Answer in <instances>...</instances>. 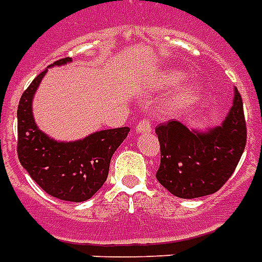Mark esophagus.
Returning <instances> with one entry per match:
<instances>
[{
    "instance_id": "esophagus-1",
    "label": "esophagus",
    "mask_w": 262,
    "mask_h": 262,
    "mask_svg": "<svg viewBox=\"0 0 262 262\" xmlns=\"http://www.w3.org/2000/svg\"><path fill=\"white\" fill-rule=\"evenodd\" d=\"M151 129H152V125H151L150 119H143L137 123V132L139 133H150Z\"/></svg>"
}]
</instances>
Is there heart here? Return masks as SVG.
I'll return each instance as SVG.
<instances>
[{
    "label": "heart",
    "mask_w": 262,
    "mask_h": 262,
    "mask_svg": "<svg viewBox=\"0 0 262 262\" xmlns=\"http://www.w3.org/2000/svg\"><path fill=\"white\" fill-rule=\"evenodd\" d=\"M180 77H182V73L180 72H173L172 75L169 76L170 83H175L178 80H180ZM195 90H197V86L190 83V84H186L179 93H178V96H176V101L178 102H186L191 100L195 94Z\"/></svg>",
    "instance_id": "heart-1"
}]
</instances>
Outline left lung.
I'll use <instances>...</instances> for the list:
<instances>
[{
  "label": "left lung",
  "instance_id": "obj_1",
  "mask_svg": "<svg viewBox=\"0 0 262 262\" xmlns=\"http://www.w3.org/2000/svg\"><path fill=\"white\" fill-rule=\"evenodd\" d=\"M161 162L157 179L180 199L212 194L233 175L247 140L243 101L234 90L233 105L222 125L207 133L189 130L178 121L156 127Z\"/></svg>",
  "mask_w": 262,
  "mask_h": 262
}]
</instances>
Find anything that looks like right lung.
Instances as JSON below:
<instances>
[{
  "label": "right lung",
  "mask_w": 262,
  "mask_h": 262,
  "mask_svg": "<svg viewBox=\"0 0 262 262\" xmlns=\"http://www.w3.org/2000/svg\"><path fill=\"white\" fill-rule=\"evenodd\" d=\"M69 61V57L62 58L51 67ZM46 73L47 69L34 77L17 105V157L46 193L59 200L86 201L104 185L112 156L130 129L97 132L72 143H59L46 136L37 129L32 114L33 96Z\"/></svg>",
  "instance_id": "add662e5"
}]
</instances>
